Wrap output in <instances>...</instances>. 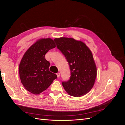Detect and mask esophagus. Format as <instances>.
Instances as JSON below:
<instances>
[{
  "label": "esophagus",
  "mask_w": 125,
  "mask_h": 125,
  "mask_svg": "<svg viewBox=\"0 0 125 125\" xmlns=\"http://www.w3.org/2000/svg\"><path fill=\"white\" fill-rule=\"evenodd\" d=\"M56 74H57V77H58V78H59V77H60V73H57Z\"/></svg>",
  "instance_id": "obj_1"
}]
</instances>
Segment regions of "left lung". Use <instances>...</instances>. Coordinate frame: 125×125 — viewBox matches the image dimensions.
Here are the masks:
<instances>
[{
    "label": "left lung",
    "instance_id": "8db88e82",
    "mask_svg": "<svg viewBox=\"0 0 125 125\" xmlns=\"http://www.w3.org/2000/svg\"><path fill=\"white\" fill-rule=\"evenodd\" d=\"M55 42L70 67V79L62 82L64 89L74 97L85 95L93 88L97 74L91 52L84 43L73 39L60 37Z\"/></svg>",
    "mask_w": 125,
    "mask_h": 125
}]
</instances>
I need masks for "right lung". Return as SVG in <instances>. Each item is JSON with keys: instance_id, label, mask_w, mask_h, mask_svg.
<instances>
[{"instance_id": "1", "label": "right lung", "mask_w": 125, "mask_h": 125, "mask_svg": "<svg viewBox=\"0 0 125 125\" xmlns=\"http://www.w3.org/2000/svg\"><path fill=\"white\" fill-rule=\"evenodd\" d=\"M55 47V40L43 39L37 41L25 52L19 70L22 84L30 92L39 94L57 78L49 70L50 63L45 58L47 52Z\"/></svg>"}]
</instances>
